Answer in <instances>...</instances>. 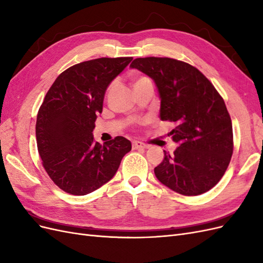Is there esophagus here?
Returning a JSON list of instances; mask_svg holds the SVG:
<instances>
[{
    "mask_svg": "<svg viewBox=\"0 0 263 263\" xmlns=\"http://www.w3.org/2000/svg\"><path fill=\"white\" fill-rule=\"evenodd\" d=\"M133 148L134 149H145V148H147V145H145L144 142H141V141L135 140V141H133Z\"/></svg>",
    "mask_w": 263,
    "mask_h": 263,
    "instance_id": "34e87169",
    "label": "esophagus"
}]
</instances>
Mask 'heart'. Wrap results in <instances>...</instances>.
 I'll return each mask as SVG.
<instances>
[{
  "instance_id": "1",
  "label": "heart",
  "mask_w": 263,
  "mask_h": 263,
  "mask_svg": "<svg viewBox=\"0 0 263 263\" xmlns=\"http://www.w3.org/2000/svg\"><path fill=\"white\" fill-rule=\"evenodd\" d=\"M147 78H145V77H139V78H136L135 79V83L134 84H136V83H138V82H140V81H142V80H146Z\"/></svg>"
}]
</instances>
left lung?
<instances>
[{"mask_svg": "<svg viewBox=\"0 0 263 263\" xmlns=\"http://www.w3.org/2000/svg\"><path fill=\"white\" fill-rule=\"evenodd\" d=\"M130 68L153 79L160 97L161 121L178 144L155 168L163 185L182 195H200L219 182L233 155V125L225 102L200 70L171 58H137Z\"/></svg>", "mask_w": 263, "mask_h": 263, "instance_id": "obj_1", "label": "left lung"}]
</instances>
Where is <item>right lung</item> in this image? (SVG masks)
<instances>
[{
    "label": "right lung",
    "instance_id": "1",
    "mask_svg": "<svg viewBox=\"0 0 263 263\" xmlns=\"http://www.w3.org/2000/svg\"><path fill=\"white\" fill-rule=\"evenodd\" d=\"M132 57L99 58L70 67L55 79L38 110L36 139L54 184L86 195L112 179L132 142L122 136L100 145L93 129L106 89Z\"/></svg>",
    "mask_w": 263,
    "mask_h": 263
}]
</instances>
